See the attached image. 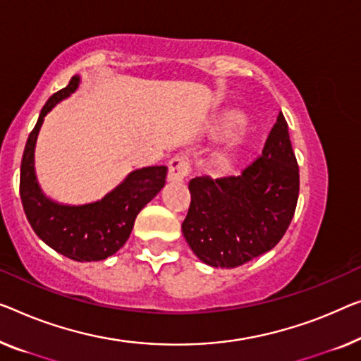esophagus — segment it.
<instances>
[{"label":"esophagus","instance_id":"esophagus-1","mask_svg":"<svg viewBox=\"0 0 361 361\" xmlns=\"http://www.w3.org/2000/svg\"><path fill=\"white\" fill-rule=\"evenodd\" d=\"M191 165L185 155H175L169 164V181L170 183H181L190 175Z\"/></svg>","mask_w":361,"mask_h":361}]
</instances>
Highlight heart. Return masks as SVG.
<instances>
[{
	"label": "heart",
	"instance_id": "obj_1",
	"mask_svg": "<svg viewBox=\"0 0 361 361\" xmlns=\"http://www.w3.org/2000/svg\"><path fill=\"white\" fill-rule=\"evenodd\" d=\"M225 126H232V141H230L228 147L225 149V152L220 154L219 162L225 166H228L235 162L236 150H238L241 139H243L245 128H243V121L238 120V118H235V116H228L227 121H225Z\"/></svg>",
	"mask_w": 361,
	"mask_h": 361
}]
</instances>
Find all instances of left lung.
<instances>
[{
	"label": "left lung",
	"instance_id": "obj_1",
	"mask_svg": "<svg viewBox=\"0 0 361 361\" xmlns=\"http://www.w3.org/2000/svg\"><path fill=\"white\" fill-rule=\"evenodd\" d=\"M298 191V164L281 113L262 155L238 176L190 181L191 206L181 225L183 236L207 266L238 267L282 240Z\"/></svg>",
	"mask_w": 361,
	"mask_h": 361
}]
</instances>
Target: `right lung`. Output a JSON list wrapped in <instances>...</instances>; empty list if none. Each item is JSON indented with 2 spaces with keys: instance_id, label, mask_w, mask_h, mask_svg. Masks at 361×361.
Here are the masks:
<instances>
[{
  "instance_id": "add662e5",
  "label": "right lung",
  "mask_w": 361,
  "mask_h": 361,
  "mask_svg": "<svg viewBox=\"0 0 361 361\" xmlns=\"http://www.w3.org/2000/svg\"><path fill=\"white\" fill-rule=\"evenodd\" d=\"M80 76L51 95L27 139L20 162V201L37 236L50 248L79 262L104 261L126 243L141 209L165 186V165L142 166L126 175L116 188L87 204H63L42 191L35 173V146L43 120L61 100L78 90Z\"/></svg>"
}]
</instances>
